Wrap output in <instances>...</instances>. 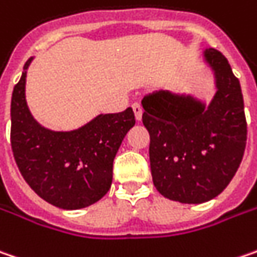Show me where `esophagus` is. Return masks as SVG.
I'll return each mask as SVG.
<instances>
[{
  "instance_id": "34e87169",
  "label": "esophagus",
  "mask_w": 257,
  "mask_h": 257,
  "mask_svg": "<svg viewBox=\"0 0 257 257\" xmlns=\"http://www.w3.org/2000/svg\"><path fill=\"white\" fill-rule=\"evenodd\" d=\"M133 111H135V115H136V120L137 121H140L142 120V115H143V108H142V105L140 104H133Z\"/></svg>"
}]
</instances>
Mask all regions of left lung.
I'll list each match as a JSON object with an SVG mask.
<instances>
[{
  "label": "left lung",
  "instance_id": "1",
  "mask_svg": "<svg viewBox=\"0 0 257 257\" xmlns=\"http://www.w3.org/2000/svg\"><path fill=\"white\" fill-rule=\"evenodd\" d=\"M202 58L214 73L210 104L168 89L142 99L153 184L165 198L182 204L221 194L237 172L247 139L243 94L228 60L215 49H205Z\"/></svg>",
  "mask_w": 257,
  "mask_h": 257
}]
</instances>
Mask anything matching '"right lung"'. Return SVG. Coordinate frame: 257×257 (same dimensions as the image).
<instances>
[{
    "mask_svg": "<svg viewBox=\"0 0 257 257\" xmlns=\"http://www.w3.org/2000/svg\"><path fill=\"white\" fill-rule=\"evenodd\" d=\"M30 58L11 96V149L24 181L49 204L79 210L102 198L112 182V162L136 124L133 109L99 114L71 132H55L34 120L26 101Z\"/></svg>",
    "mask_w": 257,
    "mask_h": 257,
    "instance_id": "right-lung-1",
    "label": "right lung"
}]
</instances>
